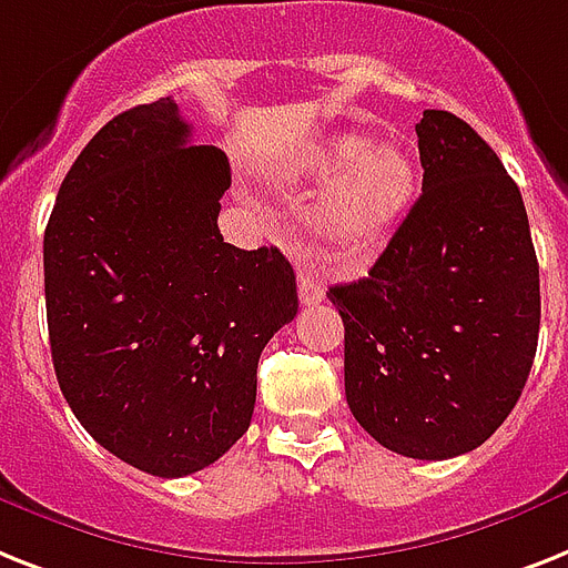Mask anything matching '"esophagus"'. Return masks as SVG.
<instances>
[{
    "mask_svg": "<svg viewBox=\"0 0 568 568\" xmlns=\"http://www.w3.org/2000/svg\"><path fill=\"white\" fill-rule=\"evenodd\" d=\"M297 294L303 306H317L324 300V285L317 283V276L312 271H300L297 274Z\"/></svg>",
    "mask_w": 568,
    "mask_h": 568,
    "instance_id": "esophagus-1",
    "label": "esophagus"
}]
</instances>
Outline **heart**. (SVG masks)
<instances>
[{"mask_svg": "<svg viewBox=\"0 0 568 568\" xmlns=\"http://www.w3.org/2000/svg\"><path fill=\"white\" fill-rule=\"evenodd\" d=\"M308 186H329L312 210V233L338 265H367L412 210L419 172L412 151L371 145L362 133H332L292 160Z\"/></svg>", "mask_w": 568, "mask_h": 568, "instance_id": "b5f03b06", "label": "heart"}]
</instances>
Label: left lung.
Masks as SVG:
<instances>
[{"label": "left lung", "instance_id": "left-lung-1", "mask_svg": "<svg viewBox=\"0 0 568 568\" xmlns=\"http://www.w3.org/2000/svg\"><path fill=\"white\" fill-rule=\"evenodd\" d=\"M423 195L371 274L332 285L344 390L385 449L446 460L514 412L539 335V265L523 195L464 119L417 122Z\"/></svg>", "mask_w": 568, "mask_h": 568}]
</instances>
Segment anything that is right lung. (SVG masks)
I'll use <instances>...</instances> for the list:
<instances>
[{
  "label": "right lung",
  "mask_w": 568,
  "mask_h": 568,
  "mask_svg": "<svg viewBox=\"0 0 568 568\" xmlns=\"http://www.w3.org/2000/svg\"><path fill=\"white\" fill-rule=\"evenodd\" d=\"M189 136L172 99L110 119L43 239L60 390L104 449L160 478L210 467L247 432L262 349L297 315L283 253L224 242L227 156Z\"/></svg>",
  "instance_id": "right-lung-1"
}]
</instances>
